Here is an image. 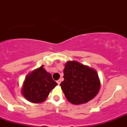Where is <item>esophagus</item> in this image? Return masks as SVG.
I'll list each match as a JSON object with an SVG mask.
<instances>
[{"label":"esophagus","mask_w":127,"mask_h":127,"mask_svg":"<svg viewBox=\"0 0 127 127\" xmlns=\"http://www.w3.org/2000/svg\"><path fill=\"white\" fill-rule=\"evenodd\" d=\"M57 84H58V85H59L61 84V80L59 79L58 81H57Z\"/></svg>","instance_id":"1"}]
</instances>
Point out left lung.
Returning <instances> with one entry per match:
<instances>
[{"label": "left lung", "instance_id": "left-lung-1", "mask_svg": "<svg viewBox=\"0 0 127 127\" xmlns=\"http://www.w3.org/2000/svg\"><path fill=\"white\" fill-rule=\"evenodd\" d=\"M60 86L67 100L73 105L88 103L97 95L101 83L96 70L75 61L64 64Z\"/></svg>", "mask_w": 127, "mask_h": 127}]
</instances>
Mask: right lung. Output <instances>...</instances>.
Here are the masks:
<instances>
[{"label": "right lung", "instance_id": "obj_1", "mask_svg": "<svg viewBox=\"0 0 127 127\" xmlns=\"http://www.w3.org/2000/svg\"><path fill=\"white\" fill-rule=\"evenodd\" d=\"M57 85L52 74L46 72L42 65L26 76L21 93L30 102L40 103L46 99L50 92Z\"/></svg>", "mask_w": 127, "mask_h": 127}]
</instances>
